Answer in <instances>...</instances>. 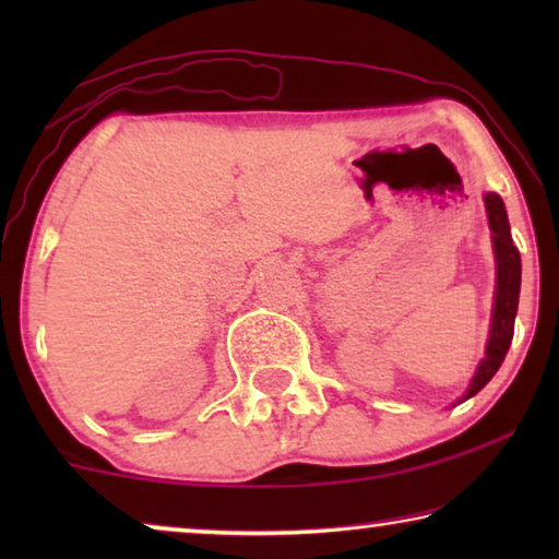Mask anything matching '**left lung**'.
<instances>
[{
    "label": "left lung",
    "mask_w": 559,
    "mask_h": 559,
    "mask_svg": "<svg viewBox=\"0 0 559 559\" xmlns=\"http://www.w3.org/2000/svg\"><path fill=\"white\" fill-rule=\"evenodd\" d=\"M484 204H486L490 241H493V257H496L493 313H490L486 355L478 362L468 390L463 392V396L456 404L471 400L473 394L484 390V386L493 380L498 367L503 365L510 340H513L518 298H520V253L513 243V236H510L506 204L496 192L484 194Z\"/></svg>",
    "instance_id": "8db88e82"
}]
</instances>
